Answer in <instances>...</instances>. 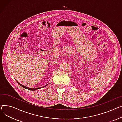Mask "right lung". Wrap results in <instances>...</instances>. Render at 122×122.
I'll list each match as a JSON object with an SVG mask.
<instances>
[{
  "label": "right lung",
  "instance_id": "right-lung-1",
  "mask_svg": "<svg viewBox=\"0 0 122 122\" xmlns=\"http://www.w3.org/2000/svg\"><path fill=\"white\" fill-rule=\"evenodd\" d=\"M17 82L21 86H22V87H23V88H25V89H28V90H32V91H34V90H37V89H40V88H41L42 87H46V86H47V85H46V86H44V87H40V88H29V87H26V86H24V85H22V84H21L19 82H18L17 81Z\"/></svg>",
  "mask_w": 122,
  "mask_h": 122
}]
</instances>
